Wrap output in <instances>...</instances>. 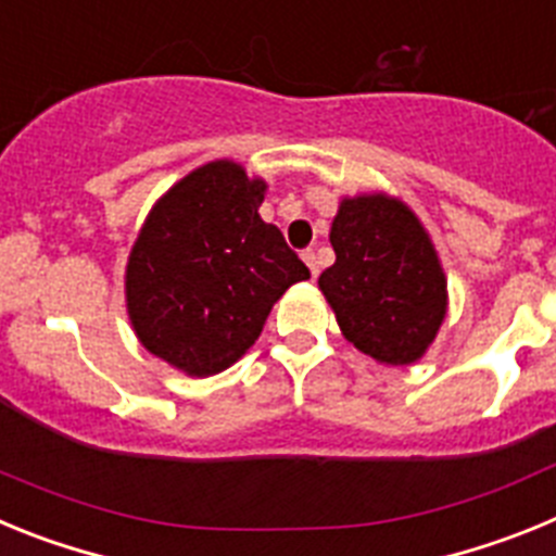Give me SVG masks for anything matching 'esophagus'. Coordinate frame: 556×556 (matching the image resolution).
<instances>
[{
	"instance_id": "34e87169",
	"label": "esophagus",
	"mask_w": 556,
	"mask_h": 556,
	"mask_svg": "<svg viewBox=\"0 0 556 556\" xmlns=\"http://www.w3.org/2000/svg\"><path fill=\"white\" fill-rule=\"evenodd\" d=\"M303 262H306V267L312 269V278L320 275V262H317V253H314V250H306V253H303Z\"/></svg>"
}]
</instances>
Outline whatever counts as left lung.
Segmentation results:
<instances>
[{
    "instance_id": "obj_1",
    "label": "left lung",
    "mask_w": 556,
    "mask_h": 556,
    "mask_svg": "<svg viewBox=\"0 0 556 556\" xmlns=\"http://www.w3.org/2000/svg\"><path fill=\"white\" fill-rule=\"evenodd\" d=\"M328 236L337 262L317 283L342 337L378 365H415L448 312L429 230L404 200L372 191L339 200Z\"/></svg>"
}]
</instances>
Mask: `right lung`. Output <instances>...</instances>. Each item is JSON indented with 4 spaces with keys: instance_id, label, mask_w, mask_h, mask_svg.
<instances>
[{
    "instance_id": "add662e5",
    "label": "right lung",
    "mask_w": 556,
    "mask_h": 556,
    "mask_svg": "<svg viewBox=\"0 0 556 556\" xmlns=\"http://www.w3.org/2000/svg\"><path fill=\"white\" fill-rule=\"evenodd\" d=\"M267 184L219 159L191 169L147 214L125 269L130 326L152 356L217 376L255 345L275 301L308 267L258 217Z\"/></svg>"
}]
</instances>
